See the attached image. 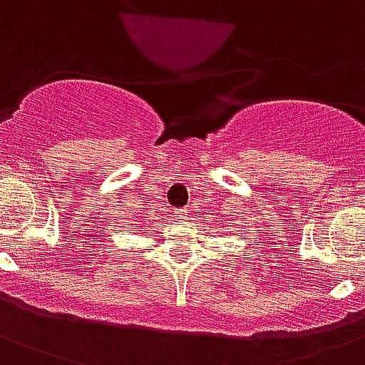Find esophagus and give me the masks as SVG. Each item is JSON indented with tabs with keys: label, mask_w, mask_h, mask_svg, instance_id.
I'll return each mask as SVG.
<instances>
[{
	"label": "esophagus",
	"mask_w": 365,
	"mask_h": 365,
	"mask_svg": "<svg viewBox=\"0 0 365 365\" xmlns=\"http://www.w3.org/2000/svg\"><path fill=\"white\" fill-rule=\"evenodd\" d=\"M173 217L177 218V220H186V218H188V215H186V209H177Z\"/></svg>",
	"instance_id": "obj_1"
}]
</instances>
